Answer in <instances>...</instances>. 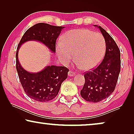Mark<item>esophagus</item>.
Wrapping results in <instances>:
<instances>
[{"instance_id": "34e87169", "label": "esophagus", "mask_w": 134, "mask_h": 134, "mask_svg": "<svg viewBox=\"0 0 134 134\" xmlns=\"http://www.w3.org/2000/svg\"><path fill=\"white\" fill-rule=\"evenodd\" d=\"M68 76L69 77H72L75 76V73L71 71H69L68 73Z\"/></svg>"}]
</instances>
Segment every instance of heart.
Here are the masks:
<instances>
[{
	"label": "heart",
	"instance_id": "1",
	"mask_svg": "<svg viewBox=\"0 0 134 134\" xmlns=\"http://www.w3.org/2000/svg\"><path fill=\"white\" fill-rule=\"evenodd\" d=\"M105 52V41L103 36L88 29L68 31L56 45L57 55L62 64L68 65L74 55L77 65L86 71L96 68L102 61Z\"/></svg>",
	"mask_w": 134,
	"mask_h": 134
}]
</instances>
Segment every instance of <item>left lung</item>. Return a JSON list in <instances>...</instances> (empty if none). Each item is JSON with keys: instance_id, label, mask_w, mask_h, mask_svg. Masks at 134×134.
<instances>
[{"instance_id": "left-lung-1", "label": "left lung", "mask_w": 134, "mask_h": 134, "mask_svg": "<svg viewBox=\"0 0 134 134\" xmlns=\"http://www.w3.org/2000/svg\"><path fill=\"white\" fill-rule=\"evenodd\" d=\"M99 29L105 41V54L101 63L84 74L85 84L80 91L82 98L88 102H98L113 92L120 72V51L111 36L100 26Z\"/></svg>"}]
</instances>
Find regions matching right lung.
I'll use <instances>...</instances> for the list:
<instances>
[{
    "mask_svg": "<svg viewBox=\"0 0 134 134\" xmlns=\"http://www.w3.org/2000/svg\"><path fill=\"white\" fill-rule=\"evenodd\" d=\"M64 28L65 27L38 23L25 32L18 46L16 70L20 82L27 96L36 101L47 102L55 98L62 82L68 77L69 70L65 66L51 65L47 66L39 72H29L20 64L19 50L25 42L36 41L43 44L52 53H55L56 40Z\"/></svg>",
    "mask_w": 134,
    "mask_h": 134,
    "instance_id": "add662e5",
    "label": "right lung"
}]
</instances>
